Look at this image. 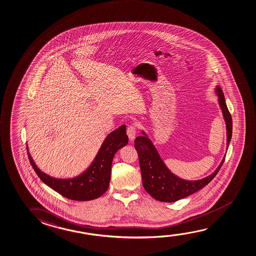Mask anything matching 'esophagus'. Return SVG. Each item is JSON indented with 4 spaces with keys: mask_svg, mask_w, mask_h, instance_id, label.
Here are the masks:
<instances>
[{
    "mask_svg": "<svg viewBox=\"0 0 256 256\" xmlns=\"http://www.w3.org/2000/svg\"><path fill=\"white\" fill-rule=\"evenodd\" d=\"M126 134L130 138V141H134V139L136 138V126L131 124L130 126H128L126 128Z\"/></svg>",
    "mask_w": 256,
    "mask_h": 256,
    "instance_id": "1",
    "label": "esophagus"
}]
</instances>
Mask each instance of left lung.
<instances>
[{"instance_id":"8db88e82","label":"left lung","mask_w":256,"mask_h":256,"mask_svg":"<svg viewBox=\"0 0 256 256\" xmlns=\"http://www.w3.org/2000/svg\"><path fill=\"white\" fill-rule=\"evenodd\" d=\"M216 92L218 93L219 104L226 120L228 148L232 134V115L226 106L224 92L219 86L216 87ZM142 134H144V136H138L134 140V147L138 153L141 168L142 185L147 193L160 202H174L196 193L215 178L226 160L224 156L216 170L206 178L194 182L185 180L170 172L161 160L152 141L146 138L144 132Z\"/></svg>"}]
</instances>
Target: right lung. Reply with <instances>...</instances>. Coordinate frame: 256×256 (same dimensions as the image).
<instances>
[{"label": "right lung", "mask_w": 256, "mask_h": 256, "mask_svg": "<svg viewBox=\"0 0 256 256\" xmlns=\"http://www.w3.org/2000/svg\"><path fill=\"white\" fill-rule=\"evenodd\" d=\"M126 126L122 125L109 134L86 172L76 178H56L41 172L32 158L26 146L28 158L35 172L46 185L60 196L74 200H90L106 192L111 177V167L115 153L128 144Z\"/></svg>", "instance_id": "1"}]
</instances>
